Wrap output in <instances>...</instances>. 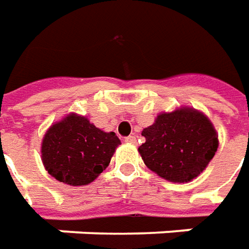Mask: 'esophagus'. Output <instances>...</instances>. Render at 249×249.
I'll list each match as a JSON object with an SVG mask.
<instances>
[{
    "mask_svg": "<svg viewBox=\"0 0 249 249\" xmlns=\"http://www.w3.org/2000/svg\"><path fill=\"white\" fill-rule=\"evenodd\" d=\"M124 141L127 142V144H136L137 142V139H136V136H129V137H126Z\"/></svg>",
    "mask_w": 249,
    "mask_h": 249,
    "instance_id": "obj_1",
    "label": "esophagus"
}]
</instances>
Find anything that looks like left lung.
Wrapping results in <instances>:
<instances>
[{
	"label": "left lung",
	"mask_w": 249,
	"mask_h": 249,
	"mask_svg": "<svg viewBox=\"0 0 249 249\" xmlns=\"http://www.w3.org/2000/svg\"><path fill=\"white\" fill-rule=\"evenodd\" d=\"M139 152L148 169L175 183L191 181L205 170L217 151V134L202 112L180 108L160 113L141 133Z\"/></svg>",
	"instance_id": "1"
}]
</instances>
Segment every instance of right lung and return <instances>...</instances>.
<instances>
[{
  "label": "right lung",
  "mask_w": 249,
  "mask_h": 249,
  "mask_svg": "<svg viewBox=\"0 0 249 249\" xmlns=\"http://www.w3.org/2000/svg\"><path fill=\"white\" fill-rule=\"evenodd\" d=\"M118 136L95 127L86 116L71 113L47 130L41 144L45 169L58 181L86 186L109 165Z\"/></svg>",
  "instance_id": "1"
}]
</instances>
